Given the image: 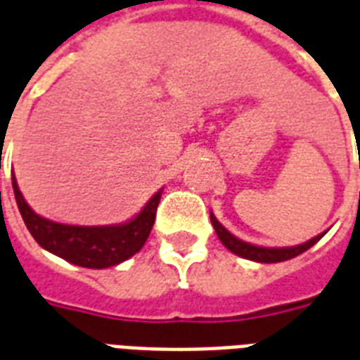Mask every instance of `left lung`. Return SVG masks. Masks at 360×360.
I'll list each match as a JSON object with an SVG mask.
<instances>
[{
    "label": "left lung",
    "mask_w": 360,
    "mask_h": 360,
    "mask_svg": "<svg viewBox=\"0 0 360 360\" xmlns=\"http://www.w3.org/2000/svg\"><path fill=\"white\" fill-rule=\"evenodd\" d=\"M211 224H213V229H215L217 236H219V240L223 241V245L232 251L238 257H243L247 260H255V262H264V264H271V262H283V260L295 259L304 251H308L309 247L315 245L317 241L323 238V234L315 236L306 243H300V245L295 247H260V245H253V243H247V241L238 240L234 234H230L229 230L224 229L223 224L219 223L215 219V215L211 213Z\"/></svg>",
    "instance_id": "8db88e82"
}]
</instances>
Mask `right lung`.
Returning <instances> with one entry per match:
<instances>
[{
	"mask_svg": "<svg viewBox=\"0 0 360 360\" xmlns=\"http://www.w3.org/2000/svg\"><path fill=\"white\" fill-rule=\"evenodd\" d=\"M16 205L26 223L30 234L49 253L68 260L71 264L101 270L117 266L130 259L145 245L150 229L155 224L156 207L160 202L162 191L145 204V207L134 219L122 224L109 226H75L49 221L37 215L22 196L20 188L13 177Z\"/></svg>",
	"mask_w": 360,
	"mask_h": 360,
	"instance_id": "add662e5",
	"label": "right lung"
}]
</instances>
